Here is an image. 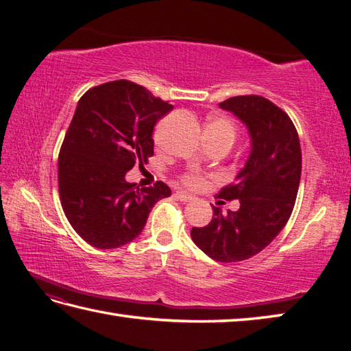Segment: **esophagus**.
<instances>
[{"label":"esophagus","instance_id":"obj_1","mask_svg":"<svg viewBox=\"0 0 351 351\" xmlns=\"http://www.w3.org/2000/svg\"><path fill=\"white\" fill-rule=\"evenodd\" d=\"M175 197L178 200H181V202H191V200L195 199L191 195H187V193H184V191H176L175 193Z\"/></svg>","mask_w":351,"mask_h":351}]
</instances>
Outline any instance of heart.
<instances>
[{
    "instance_id": "heart-1",
    "label": "heart",
    "mask_w": 351,
    "mask_h": 351,
    "mask_svg": "<svg viewBox=\"0 0 351 351\" xmlns=\"http://www.w3.org/2000/svg\"><path fill=\"white\" fill-rule=\"evenodd\" d=\"M206 134H211V136H217V137H228L234 141L237 137V126L232 121H230V119L219 116V117H214L213 121L208 123ZM182 182L190 189H200L205 185L204 178L196 173L184 175Z\"/></svg>"
}]
</instances>
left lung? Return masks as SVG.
I'll return each mask as SVG.
<instances>
[{
    "mask_svg": "<svg viewBox=\"0 0 351 351\" xmlns=\"http://www.w3.org/2000/svg\"><path fill=\"white\" fill-rule=\"evenodd\" d=\"M247 126L252 151L237 181L217 197L240 200L237 211L213 206V220L193 228L191 238L208 256L237 263L255 256L287 225L302 175V149L289 116L258 95L234 96L219 104Z\"/></svg>",
    "mask_w": 351,
    "mask_h": 351,
    "instance_id": "8db88e82",
    "label": "left lung"
}]
</instances>
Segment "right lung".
<instances>
[{"instance_id": "add662e5", "label": "right lung", "mask_w": 351, "mask_h": 351, "mask_svg": "<svg viewBox=\"0 0 351 351\" xmlns=\"http://www.w3.org/2000/svg\"><path fill=\"white\" fill-rule=\"evenodd\" d=\"M173 108L126 80L92 87L75 110L58 155V193L75 232L96 249H116L143 230L166 184L126 182L134 164L154 155V126Z\"/></svg>"}]
</instances>
